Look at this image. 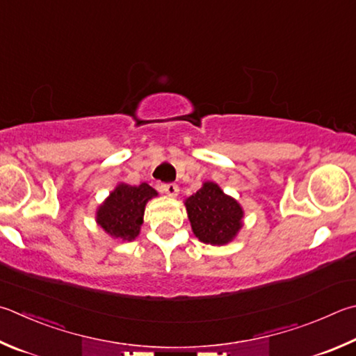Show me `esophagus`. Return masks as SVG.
Segmentation results:
<instances>
[{
	"label": "esophagus",
	"instance_id": "obj_1",
	"mask_svg": "<svg viewBox=\"0 0 356 356\" xmlns=\"http://www.w3.org/2000/svg\"><path fill=\"white\" fill-rule=\"evenodd\" d=\"M161 191H163L168 196L176 197L179 195V186L176 184H163L161 185Z\"/></svg>",
	"mask_w": 356,
	"mask_h": 356
}]
</instances>
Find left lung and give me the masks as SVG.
Masks as SVG:
<instances>
[{
  "label": "left lung",
  "mask_w": 356,
  "mask_h": 356,
  "mask_svg": "<svg viewBox=\"0 0 356 356\" xmlns=\"http://www.w3.org/2000/svg\"><path fill=\"white\" fill-rule=\"evenodd\" d=\"M191 230L199 241L224 245L234 241L243 229L244 210L235 197L225 195L215 182L202 186L184 200Z\"/></svg>",
  "instance_id": "1"
}]
</instances>
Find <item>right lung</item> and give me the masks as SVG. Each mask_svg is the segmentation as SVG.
<instances>
[{
  "mask_svg": "<svg viewBox=\"0 0 356 356\" xmlns=\"http://www.w3.org/2000/svg\"><path fill=\"white\" fill-rule=\"evenodd\" d=\"M157 196L146 182L137 186L120 182L96 209V224L113 240L134 241L140 235L146 204Z\"/></svg>",
  "mask_w": 356,
  "mask_h": 356,
  "instance_id": "add662e5",
  "label": "right lung"
}]
</instances>
